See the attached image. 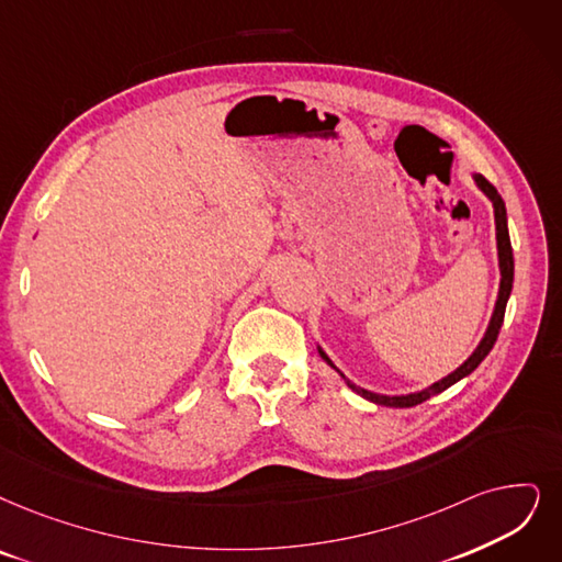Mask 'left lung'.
I'll use <instances>...</instances> for the list:
<instances>
[{
  "label": "left lung",
  "instance_id": "8db88e82",
  "mask_svg": "<svg viewBox=\"0 0 562 562\" xmlns=\"http://www.w3.org/2000/svg\"><path fill=\"white\" fill-rule=\"evenodd\" d=\"M473 179H475V184L480 187V191L493 203V216H496L498 265H501V288H498L496 308H493L491 323H488V327H486V331H484V339H482L480 346L475 348V352L470 355L457 371H452L450 375H445L442 380H438V383L429 385L426 390H419V392H413V394H401V396H387V394H375V392H369V390H364V387L352 385L350 380L331 364V359L325 355V350L318 348L321 357L325 359V362H327L334 371H339V375L346 380L350 390H355L359 396H364L367 401L378 403V406H387V408H413V406H417V403H422V401H426V398H431V396L445 392L447 387H452L454 383H459L461 378L473 373V371L482 364V359L491 352L493 344H496V339H498V331H501L503 318H505V306H507V300H509V293H512V283H514V256H512V244H509V233H507V210H505V203H503L501 193L496 191V187H493V184L488 182L486 177L473 175Z\"/></svg>",
  "mask_w": 562,
  "mask_h": 562
}]
</instances>
